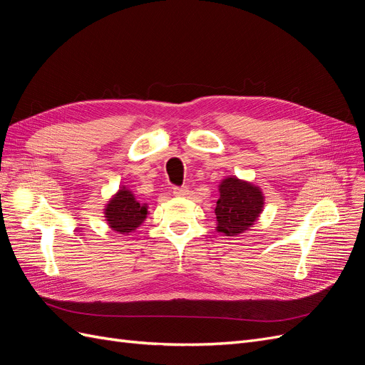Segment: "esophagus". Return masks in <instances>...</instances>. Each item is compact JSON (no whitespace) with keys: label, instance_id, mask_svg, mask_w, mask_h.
Returning a JSON list of instances; mask_svg holds the SVG:
<instances>
[{"label":"esophagus","instance_id":"esophagus-1","mask_svg":"<svg viewBox=\"0 0 365 365\" xmlns=\"http://www.w3.org/2000/svg\"><path fill=\"white\" fill-rule=\"evenodd\" d=\"M189 193H190L189 187H185V185H182V187H175V189H173V195H175L176 197H185Z\"/></svg>","mask_w":365,"mask_h":365}]
</instances>
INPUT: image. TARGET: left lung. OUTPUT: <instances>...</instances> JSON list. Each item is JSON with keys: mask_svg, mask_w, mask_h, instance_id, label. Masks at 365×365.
Masks as SVG:
<instances>
[{"mask_svg": "<svg viewBox=\"0 0 365 365\" xmlns=\"http://www.w3.org/2000/svg\"><path fill=\"white\" fill-rule=\"evenodd\" d=\"M264 207V196L259 185L237 176H227L219 182L216 202V231L225 236H239L257 222Z\"/></svg>", "mask_w": 365, "mask_h": 365, "instance_id": "8db88e82", "label": "left lung"}]
</instances>
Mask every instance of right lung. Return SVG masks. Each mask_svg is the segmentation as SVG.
<instances>
[{"label": "right lung", "instance_id": "right-lung-1", "mask_svg": "<svg viewBox=\"0 0 365 365\" xmlns=\"http://www.w3.org/2000/svg\"><path fill=\"white\" fill-rule=\"evenodd\" d=\"M148 208V204H140L126 185H120L105 204L103 217L108 227L115 233L129 236V233H134L145 222L149 215Z\"/></svg>", "mask_w": 365, "mask_h": 365}]
</instances>
